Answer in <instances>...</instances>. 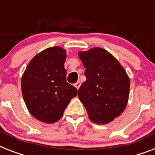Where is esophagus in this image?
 Returning <instances> with one entry per match:
<instances>
[{
  "label": "esophagus",
  "instance_id": "esophagus-1",
  "mask_svg": "<svg viewBox=\"0 0 155 155\" xmlns=\"http://www.w3.org/2000/svg\"><path fill=\"white\" fill-rule=\"evenodd\" d=\"M80 85H81V83H80V81H78V82H76L75 84V87H76L77 89H79V88H80Z\"/></svg>",
  "mask_w": 155,
  "mask_h": 155
}]
</instances>
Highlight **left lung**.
<instances>
[{
  "mask_svg": "<svg viewBox=\"0 0 155 155\" xmlns=\"http://www.w3.org/2000/svg\"><path fill=\"white\" fill-rule=\"evenodd\" d=\"M79 57L86 68L87 79L79 88V99L92 121L110 122L127 105L130 79L119 62L102 48L79 52Z\"/></svg>",
  "mask_w": 155,
  "mask_h": 155,
  "instance_id": "1",
  "label": "left lung"
}]
</instances>
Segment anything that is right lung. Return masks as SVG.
<instances>
[{
	"instance_id": "add662e5",
	"label": "right lung",
	"mask_w": 155,
	"mask_h": 155,
	"mask_svg": "<svg viewBox=\"0 0 155 155\" xmlns=\"http://www.w3.org/2000/svg\"><path fill=\"white\" fill-rule=\"evenodd\" d=\"M65 59L63 48L46 49L30 61L22 75L21 91L26 107L42 122L59 120L71 100L77 95V89L67 82Z\"/></svg>"
}]
</instances>
